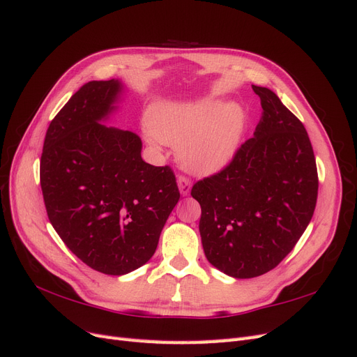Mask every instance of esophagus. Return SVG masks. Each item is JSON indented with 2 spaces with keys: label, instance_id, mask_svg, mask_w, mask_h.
Segmentation results:
<instances>
[{
  "label": "esophagus",
  "instance_id": "1",
  "mask_svg": "<svg viewBox=\"0 0 357 357\" xmlns=\"http://www.w3.org/2000/svg\"><path fill=\"white\" fill-rule=\"evenodd\" d=\"M177 185H178L180 193H181L183 197L189 195L190 188H192V181H190L188 177H185V176H178V178H177Z\"/></svg>",
  "mask_w": 357,
  "mask_h": 357
}]
</instances>
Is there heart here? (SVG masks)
Here are the masks:
<instances>
[{
	"label": "heart",
	"mask_w": 357,
	"mask_h": 357,
	"mask_svg": "<svg viewBox=\"0 0 357 357\" xmlns=\"http://www.w3.org/2000/svg\"><path fill=\"white\" fill-rule=\"evenodd\" d=\"M150 143L178 146L183 168L210 176L229 164L238 149L245 116L236 105L218 101L198 104H159L149 113Z\"/></svg>",
	"instance_id": "1"
}]
</instances>
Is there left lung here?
<instances>
[{"instance_id":"left-lung-1","label":"left lung","mask_w":357,"mask_h":357,"mask_svg":"<svg viewBox=\"0 0 357 357\" xmlns=\"http://www.w3.org/2000/svg\"><path fill=\"white\" fill-rule=\"evenodd\" d=\"M262 119L229 165L197 181L199 234L208 262L234 278L274 269L294 250L312 218L319 177L299 119L268 88L252 84Z\"/></svg>"}]
</instances>
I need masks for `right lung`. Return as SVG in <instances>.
Segmentation results:
<instances>
[{
  "mask_svg": "<svg viewBox=\"0 0 357 357\" xmlns=\"http://www.w3.org/2000/svg\"><path fill=\"white\" fill-rule=\"evenodd\" d=\"M119 80L89 82L50 122L40 185L53 228L95 271L123 275L153 256L180 199L174 171L142 158V139L105 121L122 93Z\"/></svg>",
  "mask_w": 357,
  "mask_h": 357,
  "instance_id": "add662e5",
  "label": "right lung"
}]
</instances>
